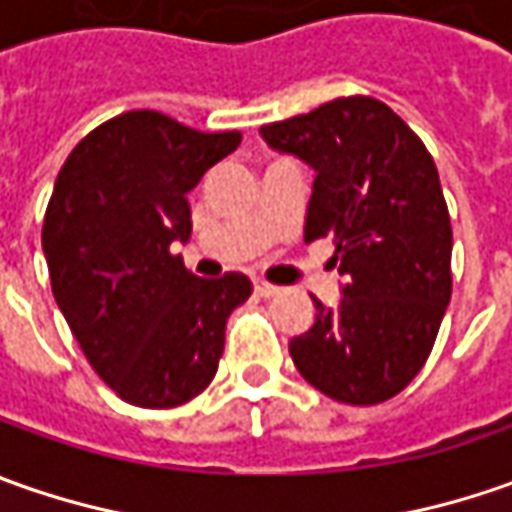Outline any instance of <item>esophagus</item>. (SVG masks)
<instances>
[{
    "label": "esophagus",
    "instance_id": "obj_1",
    "mask_svg": "<svg viewBox=\"0 0 512 512\" xmlns=\"http://www.w3.org/2000/svg\"><path fill=\"white\" fill-rule=\"evenodd\" d=\"M256 293H259V296H265V299H270V296H276V293H279V290H282V287H276V285H270V282H265V279H256Z\"/></svg>",
    "mask_w": 512,
    "mask_h": 512
}]
</instances>
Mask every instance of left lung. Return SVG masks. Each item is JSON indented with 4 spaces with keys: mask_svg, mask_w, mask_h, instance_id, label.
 Listing matches in <instances>:
<instances>
[{
    "mask_svg": "<svg viewBox=\"0 0 512 512\" xmlns=\"http://www.w3.org/2000/svg\"><path fill=\"white\" fill-rule=\"evenodd\" d=\"M270 148L316 170L305 242L333 236L342 302H316L290 356L316 390L379 404L419 373L450 305L453 227L424 142L384 102L342 96L262 128Z\"/></svg>",
    "mask_w": 512,
    "mask_h": 512,
    "instance_id": "8db88e82",
    "label": "left lung"
}]
</instances>
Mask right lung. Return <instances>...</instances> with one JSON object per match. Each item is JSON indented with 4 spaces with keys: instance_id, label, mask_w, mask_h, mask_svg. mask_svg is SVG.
I'll use <instances>...</instances> for the list:
<instances>
[{
    "instance_id": "right-lung-1",
    "label": "right lung",
    "mask_w": 512,
    "mask_h": 512,
    "mask_svg": "<svg viewBox=\"0 0 512 512\" xmlns=\"http://www.w3.org/2000/svg\"><path fill=\"white\" fill-rule=\"evenodd\" d=\"M159 110H128L70 150L50 193V287L90 367L122 402L165 410L213 382L245 273L199 279L173 253L193 222L187 193L239 148Z\"/></svg>"
}]
</instances>
